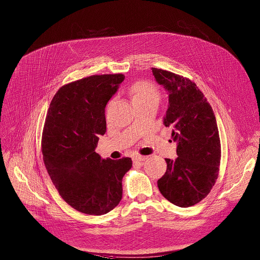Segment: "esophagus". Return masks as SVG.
<instances>
[{
    "instance_id": "obj_1",
    "label": "esophagus",
    "mask_w": 260,
    "mask_h": 260,
    "mask_svg": "<svg viewBox=\"0 0 260 260\" xmlns=\"http://www.w3.org/2000/svg\"><path fill=\"white\" fill-rule=\"evenodd\" d=\"M147 158H148V156H141V155H135V156H133V160L134 161H142V160H145Z\"/></svg>"
}]
</instances>
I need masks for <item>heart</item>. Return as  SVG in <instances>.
Here are the masks:
<instances>
[{"mask_svg": "<svg viewBox=\"0 0 260 260\" xmlns=\"http://www.w3.org/2000/svg\"><path fill=\"white\" fill-rule=\"evenodd\" d=\"M131 99L133 104H143L150 102H158L159 93L156 86L147 81L135 83L131 88Z\"/></svg>", "mask_w": 260, "mask_h": 260, "instance_id": "obj_1", "label": "heart"}]
</instances>
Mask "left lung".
Masks as SVG:
<instances>
[{"label":"left lung","mask_w":260,"mask_h":260,"mask_svg":"<svg viewBox=\"0 0 260 260\" xmlns=\"http://www.w3.org/2000/svg\"><path fill=\"white\" fill-rule=\"evenodd\" d=\"M152 71L169 94L164 124L173 127L178 156L165 158L167 171L157 187L174 205L190 207L207 196L218 178L221 145L216 118L195 82L167 70Z\"/></svg>","instance_id":"8db88e82"}]
</instances>
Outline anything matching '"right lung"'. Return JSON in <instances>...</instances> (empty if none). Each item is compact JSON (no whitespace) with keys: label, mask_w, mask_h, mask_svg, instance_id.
<instances>
[{"label":"right lung","mask_w":260,"mask_h":260,"mask_svg":"<svg viewBox=\"0 0 260 260\" xmlns=\"http://www.w3.org/2000/svg\"><path fill=\"white\" fill-rule=\"evenodd\" d=\"M123 74L92 75L62 86L49 106L42 134L45 167L62 199L88 215H104L122 198L131 157L103 159L95 152L106 131L105 106Z\"/></svg>","instance_id":"right-lung-1"}]
</instances>
